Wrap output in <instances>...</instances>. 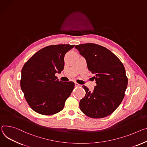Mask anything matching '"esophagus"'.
I'll return each mask as SVG.
<instances>
[{
	"label": "esophagus",
	"instance_id": "obj_1",
	"mask_svg": "<svg viewBox=\"0 0 147 147\" xmlns=\"http://www.w3.org/2000/svg\"><path fill=\"white\" fill-rule=\"evenodd\" d=\"M75 86H76V87H81L82 85L79 84H78V83H75Z\"/></svg>",
	"mask_w": 147,
	"mask_h": 147
}]
</instances>
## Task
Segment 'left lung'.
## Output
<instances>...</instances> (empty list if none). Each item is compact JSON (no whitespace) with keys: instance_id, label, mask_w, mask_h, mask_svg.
Masks as SVG:
<instances>
[{"instance_id":"8db88e82","label":"left lung","mask_w":147,"mask_h":147,"mask_svg":"<svg viewBox=\"0 0 147 147\" xmlns=\"http://www.w3.org/2000/svg\"><path fill=\"white\" fill-rule=\"evenodd\" d=\"M86 60L89 71L95 76L96 86L90 91L85 86V97L80 101L81 111L93 118L107 117L121 104L127 87L128 78L124 66L107 48L94 43L76 45Z\"/></svg>"}]
</instances>
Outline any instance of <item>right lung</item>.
<instances>
[{
  "label": "right lung",
  "mask_w": 147,
  "mask_h": 147,
  "mask_svg": "<svg viewBox=\"0 0 147 147\" xmlns=\"http://www.w3.org/2000/svg\"><path fill=\"white\" fill-rule=\"evenodd\" d=\"M74 45L49 46L40 50L23 65L20 87L32 110L43 115L61 111L74 87L73 82H60L56 73L64 69L65 53Z\"/></svg>",
  "instance_id": "right-lung-1"
}]
</instances>
